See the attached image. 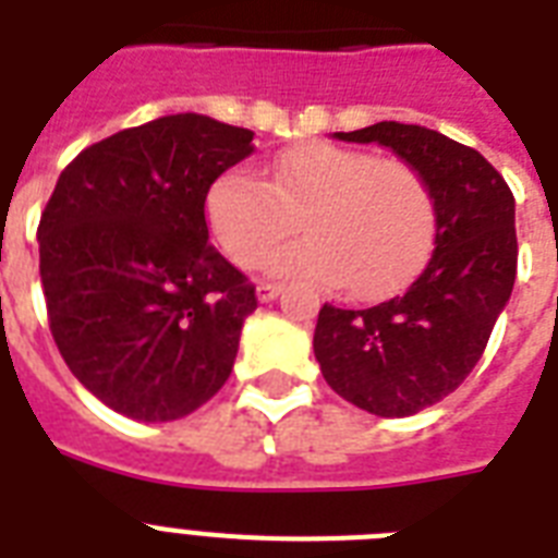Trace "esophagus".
<instances>
[{
  "label": "esophagus",
  "mask_w": 558,
  "mask_h": 558,
  "mask_svg": "<svg viewBox=\"0 0 558 558\" xmlns=\"http://www.w3.org/2000/svg\"><path fill=\"white\" fill-rule=\"evenodd\" d=\"M280 283H271V280H260V283H257V298H260L263 304H266V301H275V298L280 295Z\"/></svg>",
  "instance_id": "esophagus-1"
}]
</instances>
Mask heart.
<instances>
[{"label": "heart", "mask_w": 558, "mask_h": 558, "mask_svg": "<svg viewBox=\"0 0 558 558\" xmlns=\"http://www.w3.org/2000/svg\"><path fill=\"white\" fill-rule=\"evenodd\" d=\"M208 226L236 266H254L289 234L310 236L269 260L278 275L344 283L376 301L414 278L437 226L425 179L402 161L330 142L289 147L269 161L266 182L228 170L205 199Z\"/></svg>", "instance_id": "heart-1"}]
</instances>
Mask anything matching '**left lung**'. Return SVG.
I'll return each instance as SVG.
<instances>
[{
    "label": "left lung",
    "mask_w": 558,
    "mask_h": 558,
    "mask_svg": "<svg viewBox=\"0 0 558 558\" xmlns=\"http://www.w3.org/2000/svg\"><path fill=\"white\" fill-rule=\"evenodd\" d=\"M381 144L425 179L437 208L434 252L420 278L385 304H324L315 359L339 397L376 416H408L460 388L510 301L519 266L515 199L477 150L416 124L336 133Z\"/></svg>",
    "instance_id": "1"
}]
</instances>
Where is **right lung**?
<instances>
[{
  "label": "right lung",
  "instance_id": "1",
  "mask_svg": "<svg viewBox=\"0 0 558 558\" xmlns=\"http://www.w3.org/2000/svg\"><path fill=\"white\" fill-rule=\"evenodd\" d=\"M254 133L156 118L77 153L39 217L48 327L69 371L142 423L191 414L234 367L254 283L210 248L205 199Z\"/></svg>",
  "mask_w": 558,
  "mask_h": 558
}]
</instances>
